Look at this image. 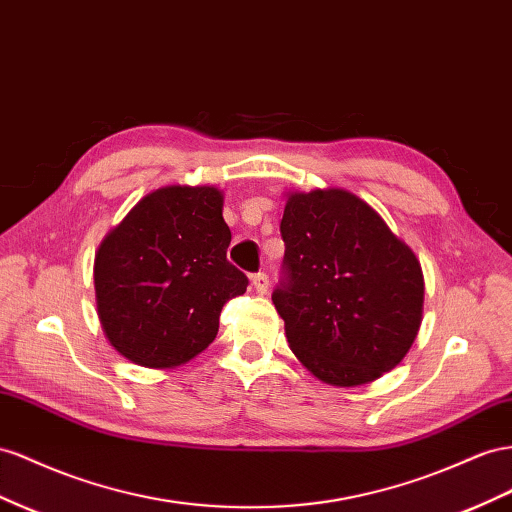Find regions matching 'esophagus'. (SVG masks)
<instances>
[{
  "mask_svg": "<svg viewBox=\"0 0 512 512\" xmlns=\"http://www.w3.org/2000/svg\"><path fill=\"white\" fill-rule=\"evenodd\" d=\"M252 286H254V290H256L258 295H265L267 288H269L267 273H256V275H252Z\"/></svg>",
  "mask_w": 512,
  "mask_h": 512,
  "instance_id": "obj_1",
  "label": "esophagus"
}]
</instances>
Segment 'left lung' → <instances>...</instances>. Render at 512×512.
Returning <instances> with one entry per match:
<instances>
[{
  "label": "left lung",
  "mask_w": 512,
  "mask_h": 512,
  "mask_svg": "<svg viewBox=\"0 0 512 512\" xmlns=\"http://www.w3.org/2000/svg\"><path fill=\"white\" fill-rule=\"evenodd\" d=\"M280 232L286 278L271 299L301 366L355 388L403 362L422 323L424 275L383 217L340 187L288 191Z\"/></svg>",
  "instance_id": "obj_1"
}]
</instances>
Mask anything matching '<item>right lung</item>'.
<instances>
[{"mask_svg":"<svg viewBox=\"0 0 512 512\" xmlns=\"http://www.w3.org/2000/svg\"><path fill=\"white\" fill-rule=\"evenodd\" d=\"M215 185L150 191L94 256L96 314L109 344L144 368H176L215 340L247 278L226 260L230 228Z\"/></svg>","mask_w":512,"mask_h":512,"instance_id":"1","label":"right lung"}]
</instances>
